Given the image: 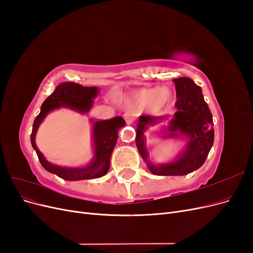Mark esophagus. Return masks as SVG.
Instances as JSON below:
<instances>
[{
	"instance_id": "esophagus-1",
	"label": "esophagus",
	"mask_w": 253,
	"mask_h": 253,
	"mask_svg": "<svg viewBox=\"0 0 253 253\" xmlns=\"http://www.w3.org/2000/svg\"><path fill=\"white\" fill-rule=\"evenodd\" d=\"M124 118H125V120H126V122L127 125H129V124H132L133 122V118H132V116L129 114H127V113H126L125 115H124Z\"/></svg>"
}]
</instances>
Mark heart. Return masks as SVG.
I'll list each match as a JSON object with an SVG mask.
<instances>
[{
    "mask_svg": "<svg viewBox=\"0 0 253 253\" xmlns=\"http://www.w3.org/2000/svg\"><path fill=\"white\" fill-rule=\"evenodd\" d=\"M172 98V90L167 87L152 88H141L133 94L132 102L135 105H145L149 104L150 108L154 110H160L170 102Z\"/></svg>",
    "mask_w": 253,
    "mask_h": 253,
    "instance_id": "heart-1",
    "label": "heart"
}]
</instances>
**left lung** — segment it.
Instances as JSON below:
<instances>
[{"label": "left lung", "mask_w": 253, "mask_h": 253, "mask_svg": "<svg viewBox=\"0 0 253 253\" xmlns=\"http://www.w3.org/2000/svg\"><path fill=\"white\" fill-rule=\"evenodd\" d=\"M176 87V112L171 124L169 137L181 135L189 137V142L183 154L178 160L168 165L154 166L148 162V153L144 147L143 132L148 125H155L167 116L141 115L137 125L136 147L141 157L148 163L150 171L159 176L187 175L197 170L206 162L213 145L214 128L213 119L208 104L204 100L202 88L187 77L173 80Z\"/></svg>", "instance_id": "left-lung-1"}]
</instances>
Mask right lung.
Listing matches in <instances>:
<instances>
[{"mask_svg":"<svg viewBox=\"0 0 253 253\" xmlns=\"http://www.w3.org/2000/svg\"><path fill=\"white\" fill-rule=\"evenodd\" d=\"M98 93L97 87H85L75 82H63L59 84L49 95L41 106V112L36 117L33 126V132L30 135L33 148L39 158L42 167L50 173L56 174L65 180H81L93 179L101 177L108 173L110 169V159L115 144L118 138V129L126 125L122 117H115L110 120L97 121L94 124V143H95V158L89 166L85 168H62L52 166L38 150L35 137L37 129L46 114L53 109L66 106L81 113L88 112L93 104L91 99L95 98Z\"/></svg>","mask_w":253,"mask_h":253,"instance_id":"obj_1","label":"right lung"}]
</instances>
